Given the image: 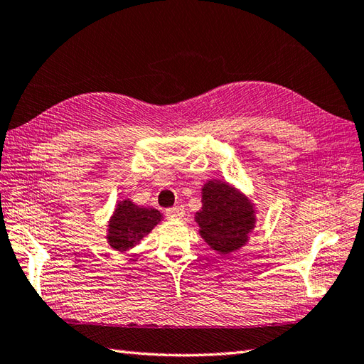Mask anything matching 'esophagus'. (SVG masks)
I'll return each mask as SVG.
<instances>
[{"instance_id":"obj_1","label":"esophagus","mask_w":364,"mask_h":364,"mask_svg":"<svg viewBox=\"0 0 364 364\" xmlns=\"http://www.w3.org/2000/svg\"><path fill=\"white\" fill-rule=\"evenodd\" d=\"M166 215L171 218H181L184 215V206L183 205H176L173 208H168L166 210Z\"/></svg>"}]
</instances>
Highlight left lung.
<instances>
[{"instance_id":"1","label":"left lung","mask_w":364,"mask_h":364,"mask_svg":"<svg viewBox=\"0 0 364 364\" xmlns=\"http://www.w3.org/2000/svg\"><path fill=\"white\" fill-rule=\"evenodd\" d=\"M196 222L210 248L220 255H230L247 242L255 226V210L232 186L209 181L203 188V208L197 213Z\"/></svg>"}]
</instances>
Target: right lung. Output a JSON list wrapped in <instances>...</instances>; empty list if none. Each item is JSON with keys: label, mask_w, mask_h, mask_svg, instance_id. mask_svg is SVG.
Returning <instances> with one entry per match:
<instances>
[{"label": "right lung", "mask_w": 364, "mask_h": 364, "mask_svg": "<svg viewBox=\"0 0 364 364\" xmlns=\"http://www.w3.org/2000/svg\"><path fill=\"white\" fill-rule=\"evenodd\" d=\"M159 220H161V214L156 209L134 206L129 200L119 201L109 222L108 242L117 251L130 250L144 235L149 234Z\"/></svg>", "instance_id": "right-lung-1"}]
</instances>
